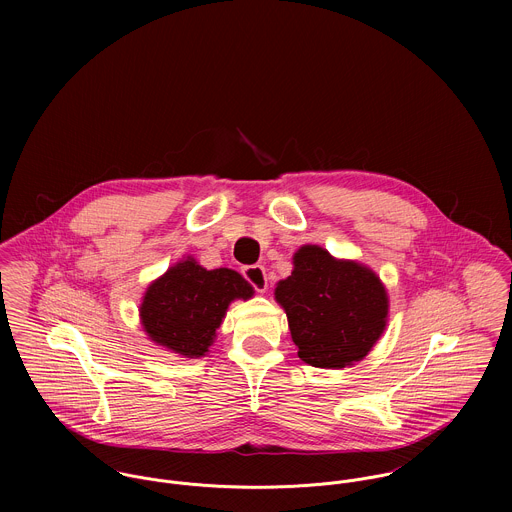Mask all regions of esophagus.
<instances>
[{"mask_svg": "<svg viewBox=\"0 0 512 512\" xmlns=\"http://www.w3.org/2000/svg\"><path fill=\"white\" fill-rule=\"evenodd\" d=\"M242 274H244V278L254 286L256 292L264 293L268 290V276H266L264 266H260V264L244 266V268H242Z\"/></svg>", "mask_w": 512, "mask_h": 512, "instance_id": "esophagus-1", "label": "esophagus"}]
</instances>
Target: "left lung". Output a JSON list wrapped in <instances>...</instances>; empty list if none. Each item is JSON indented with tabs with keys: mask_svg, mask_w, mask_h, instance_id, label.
Instances as JSON below:
<instances>
[{
	"mask_svg": "<svg viewBox=\"0 0 512 512\" xmlns=\"http://www.w3.org/2000/svg\"><path fill=\"white\" fill-rule=\"evenodd\" d=\"M297 357L317 368L363 361L388 321L382 280L357 260L331 256L317 244L293 254L292 276L276 284Z\"/></svg>",
	"mask_w": 512,
	"mask_h": 512,
	"instance_id": "obj_1",
	"label": "left lung"
}]
</instances>
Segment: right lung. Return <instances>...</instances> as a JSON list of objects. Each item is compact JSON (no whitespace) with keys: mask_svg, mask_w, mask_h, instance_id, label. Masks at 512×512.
I'll use <instances>...</instances> for the list:
<instances>
[{"mask_svg":"<svg viewBox=\"0 0 512 512\" xmlns=\"http://www.w3.org/2000/svg\"><path fill=\"white\" fill-rule=\"evenodd\" d=\"M254 288L234 270L203 268L187 256L147 286L140 323L147 339L183 357L201 359L234 299H250Z\"/></svg>","mask_w":512,"mask_h":512,"instance_id":"obj_1","label":"right lung"}]
</instances>
